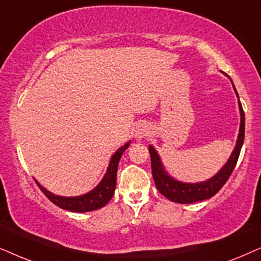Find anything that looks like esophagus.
<instances>
[{"instance_id":"1","label":"esophagus","mask_w":261,"mask_h":261,"mask_svg":"<svg viewBox=\"0 0 261 261\" xmlns=\"http://www.w3.org/2000/svg\"><path fill=\"white\" fill-rule=\"evenodd\" d=\"M148 134H149V128L147 125L144 124L138 125L136 130H135V136H136V138H138V140H142V138L147 137Z\"/></svg>"}]
</instances>
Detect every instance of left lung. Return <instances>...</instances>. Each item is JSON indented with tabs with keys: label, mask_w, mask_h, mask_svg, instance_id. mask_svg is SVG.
Returning a JSON list of instances; mask_svg holds the SVG:
<instances>
[{
	"label": "left lung",
	"mask_w": 261,
	"mask_h": 261,
	"mask_svg": "<svg viewBox=\"0 0 261 261\" xmlns=\"http://www.w3.org/2000/svg\"><path fill=\"white\" fill-rule=\"evenodd\" d=\"M239 107L240 113H241V124H240V133L238 142H236V147L234 151H232L230 159L228 160V162L225 163L223 168L213 178L206 180V181L199 184H184L172 179L163 169L158 152H156L151 145L149 147V152H150L151 159L152 178H154L156 189L159 190L160 193L163 194L166 198H168L169 200L175 201V203L190 204L194 203V201L209 199V198L214 197L223 187L224 184L228 181L229 176L231 175L232 171H234L245 140V112L240 100Z\"/></svg>",
	"instance_id": "left-lung-1"
}]
</instances>
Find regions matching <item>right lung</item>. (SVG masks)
I'll return each mask as SVG.
<instances>
[{
    "instance_id": "1",
    "label": "right lung",
    "mask_w": 261,
    "mask_h": 261,
    "mask_svg": "<svg viewBox=\"0 0 261 261\" xmlns=\"http://www.w3.org/2000/svg\"><path fill=\"white\" fill-rule=\"evenodd\" d=\"M128 145H130V143H126L114 152L112 159H111L109 169H107L105 176H103L101 182H100L92 192L83 194V196L80 197H60L48 192L47 190H45L43 186H40L39 184L36 181L37 185L39 186L41 192H43L55 205L60 206L61 209L72 211V213H87V211L100 209V207L105 206L111 200V198L113 197L117 184L118 163H119L121 155H123V152L125 150H126Z\"/></svg>"
}]
</instances>
